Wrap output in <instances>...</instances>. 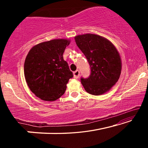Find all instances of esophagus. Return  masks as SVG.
Returning a JSON list of instances; mask_svg holds the SVG:
<instances>
[{
	"mask_svg": "<svg viewBox=\"0 0 148 148\" xmlns=\"http://www.w3.org/2000/svg\"><path fill=\"white\" fill-rule=\"evenodd\" d=\"M79 76V71L78 70H77L75 72H74V77L76 79H77Z\"/></svg>",
	"mask_w": 148,
	"mask_h": 148,
	"instance_id": "34e87169",
	"label": "esophagus"
}]
</instances>
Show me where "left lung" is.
<instances>
[{
	"label": "left lung",
	"instance_id": "1",
	"mask_svg": "<svg viewBox=\"0 0 148 148\" xmlns=\"http://www.w3.org/2000/svg\"><path fill=\"white\" fill-rule=\"evenodd\" d=\"M77 47L90 65L91 74L81 77V83L88 93L100 95L113 87L121 71V61L117 49L104 37L92 34L75 36Z\"/></svg>",
	"mask_w": 148,
	"mask_h": 148
}]
</instances>
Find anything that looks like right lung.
I'll list each match as a JSON object with an SVG mask.
<instances>
[{"label":"right lung","instance_id":"1","mask_svg":"<svg viewBox=\"0 0 148 148\" xmlns=\"http://www.w3.org/2000/svg\"><path fill=\"white\" fill-rule=\"evenodd\" d=\"M70 41L55 39L32 47L24 63L27 84L43 101H54L64 93L69 79L73 77L63 53Z\"/></svg>","mask_w":148,"mask_h":148}]
</instances>
